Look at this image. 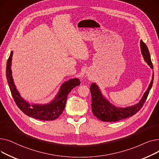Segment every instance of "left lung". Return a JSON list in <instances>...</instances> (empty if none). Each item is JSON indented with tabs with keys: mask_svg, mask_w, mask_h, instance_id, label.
<instances>
[{
	"mask_svg": "<svg viewBox=\"0 0 159 159\" xmlns=\"http://www.w3.org/2000/svg\"><path fill=\"white\" fill-rule=\"evenodd\" d=\"M140 46L141 53L146 62L152 70L153 64L151 61V57L147 46L143 40H140ZM154 79V73L152 75L151 82L143 95L140 101L135 104L126 107H116L110 102L104 96H103L101 89L95 83H92L90 86V91L91 94V109L92 112L96 117L103 122H116L120 120L126 119L136 114L143 107L146 101L148 95L151 89Z\"/></svg>",
	"mask_w": 159,
	"mask_h": 159,
	"instance_id": "8db88e82",
	"label": "left lung"
}]
</instances>
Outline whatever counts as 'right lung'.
<instances>
[{
	"label": "right lung",
	"mask_w": 159,
	"mask_h": 159,
	"mask_svg": "<svg viewBox=\"0 0 159 159\" xmlns=\"http://www.w3.org/2000/svg\"><path fill=\"white\" fill-rule=\"evenodd\" d=\"M12 56L13 52H11L7 61L6 73L8 85L16 104L24 114L33 118L41 120H53L57 119L64 110L67 98L70 91L75 86L80 85V80L77 78H74L64 82L55 97L48 104H30L20 96L15 85L11 70Z\"/></svg>",
	"instance_id": "obj_1"
}]
</instances>
